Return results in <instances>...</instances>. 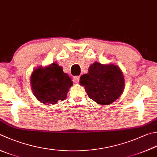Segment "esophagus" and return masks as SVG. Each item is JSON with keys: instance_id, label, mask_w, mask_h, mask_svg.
I'll return each mask as SVG.
<instances>
[{"instance_id": "obj_1", "label": "esophagus", "mask_w": 157, "mask_h": 157, "mask_svg": "<svg viewBox=\"0 0 157 157\" xmlns=\"http://www.w3.org/2000/svg\"><path fill=\"white\" fill-rule=\"evenodd\" d=\"M79 78H80V76H74L73 78H72L73 82H75V83H78V81H79Z\"/></svg>"}]
</instances>
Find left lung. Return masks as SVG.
Wrapping results in <instances>:
<instances>
[{
	"instance_id": "left-lung-1",
	"label": "left lung",
	"mask_w": 157,
	"mask_h": 157,
	"mask_svg": "<svg viewBox=\"0 0 157 157\" xmlns=\"http://www.w3.org/2000/svg\"><path fill=\"white\" fill-rule=\"evenodd\" d=\"M90 98L102 105H109L123 93L124 78L116 65L95 62L89 67L88 73L80 78Z\"/></svg>"
}]
</instances>
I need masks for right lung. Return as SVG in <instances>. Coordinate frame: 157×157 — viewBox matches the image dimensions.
<instances>
[{
	"mask_svg": "<svg viewBox=\"0 0 157 157\" xmlns=\"http://www.w3.org/2000/svg\"><path fill=\"white\" fill-rule=\"evenodd\" d=\"M31 85L33 93L40 102L55 105L66 98L72 81L61 66L53 63L34 70L31 76Z\"/></svg>",
	"mask_w": 157,
	"mask_h": 157,
	"instance_id": "1",
	"label": "right lung"
}]
</instances>
